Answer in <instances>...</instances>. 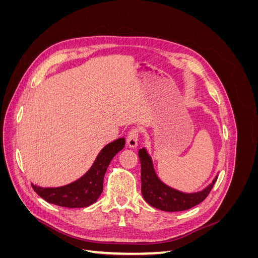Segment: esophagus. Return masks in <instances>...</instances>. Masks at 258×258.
Returning a JSON list of instances; mask_svg holds the SVG:
<instances>
[{
    "label": "esophagus",
    "instance_id": "obj_1",
    "mask_svg": "<svg viewBox=\"0 0 258 258\" xmlns=\"http://www.w3.org/2000/svg\"><path fill=\"white\" fill-rule=\"evenodd\" d=\"M138 136L139 130L137 128L131 129L127 136V144L130 148H135L138 145Z\"/></svg>",
    "mask_w": 258,
    "mask_h": 258
}]
</instances>
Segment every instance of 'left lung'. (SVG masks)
<instances>
[{
    "label": "left lung",
    "mask_w": 258,
    "mask_h": 258,
    "mask_svg": "<svg viewBox=\"0 0 258 258\" xmlns=\"http://www.w3.org/2000/svg\"><path fill=\"white\" fill-rule=\"evenodd\" d=\"M141 162V190L143 198L148 205L166 212L185 211L204 201L212 189L217 176L209 186L197 192H183L163 183L155 172L153 160L145 148L139 151Z\"/></svg>",
    "instance_id": "8db88e82"
}]
</instances>
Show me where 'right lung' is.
I'll use <instances>...</instances> for the list:
<instances>
[{"label":"right lung","mask_w":258,"mask_h":258,"mask_svg":"<svg viewBox=\"0 0 258 258\" xmlns=\"http://www.w3.org/2000/svg\"><path fill=\"white\" fill-rule=\"evenodd\" d=\"M124 138L105 145L91 168L75 182L60 187H41L31 184L34 191L49 204L66 208H85L95 204L103 190V178L114 156L124 147Z\"/></svg>","instance_id":"add662e5"}]
</instances>
